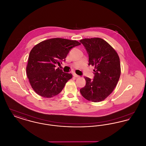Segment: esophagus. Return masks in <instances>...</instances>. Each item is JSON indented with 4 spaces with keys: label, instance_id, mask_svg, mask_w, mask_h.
Here are the masks:
<instances>
[{
    "label": "esophagus",
    "instance_id": "esophagus-1",
    "mask_svg": "<svg viewBox=\"0 0 146 146\" xmlns=\"http://www.w3.org/2000/svg\"><path fill=\"white\" fill-rule=\"evenodd\" d=\"M73 76H74L75 78H79V77H80V76H79L77 75V74H76V73H73Z\"/></svg>",
    "mask_w": 146,
    "mask_h": 146
}]
</instances>
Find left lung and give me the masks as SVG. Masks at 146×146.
Segmentation results:
<instances>
[{"label":"left lung","mask_w":146,"mask_h":146,"mask_svg":"<svg viewBox=\"0 0 146 146\" xmlns=\"http://www.w3.org/2000/svg\"><path fill=\"white\" fill-rule=\"evenodd\" d=\"M80 42L89 55V65L95 66L94 79L85 77L86 85L80 92L89 101L101 102L111 94L118 83L121 73L119 57L101 38H85Z\"/></svg>","instance_id":"1"}]
</instances>
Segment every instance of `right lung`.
I'll list each match as a JSON object with an SVG mask.
<instances>
[{
    "label": "right lung",
    "mask_w": 146,
    "mask_h": 146,
    "mask_svg": "<svg viewBox=\"0 0 146 146\" xmlns=\"http://www.w3.org/2000/svg\"><path fill=\"white\" fill-rule=\"evenodd\" d=\"M76 40L52 38L39 42L31 50L26 67L27 76L33 90L42 97L50 98L60 94L72 78L56 64H60L70 50L80 45Z\"/></svg>",
    "instance_id": "add662e5"
}]
</instances>
